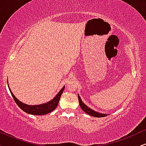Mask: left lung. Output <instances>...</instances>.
I'll return each instance as SVG.
<instances>
[{"label": "left lung", "instance_id": "left-lung-1", "mask_svg": "<svg viewBox=\"0 0 146 146\" xmlns=\"http://www.w3.org/2000/svg\"><path fill=\"white\" fill-rule=\"evenodd\" d=\"M78 96L79 103H80V107H81L82 109L85 112V113L88 114V115H91V116L95 117H103L107 116V115H105V114H102V113H97V112L94 111V110L90 109V108H88V107L87 106H86V105L84 104L83 103V102L82 101L81 98H80V97L79 96V95H78Z\"/></svg>", "mask_w": 146, "mask_h": 146}]
</instances>
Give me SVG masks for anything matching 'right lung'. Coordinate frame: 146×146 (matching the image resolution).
<instances>
[{"mask_svg":"<svg viewBox=\"0 0 146 146\" xmlns=\"http://www.w3.org/2000/svg\"><path fill=\"white\" fill-rule=\"evenodd\" d=\"M64 88V86L60 90L59 93L57 94V95L55 97L54 99L51 100L50 102H47L46 104H42L40 105H36V106H30L25 104L23 103V102H20L16 97L14 96V95L11 93V90L9 88L10 90V93H11V95H12L13 98H14L15 102L16 103L18 106L20 107V108H21L23 111H25V113H27L31 115H46L51 113V111H53V110L56 109V108L58 106V103H59L60 99L61 98V95L62 94Z\"/></svg>","mask_w":146,"mask_h":146,"instance_id":"obj_1","label":"right lung"}]
</instances>
